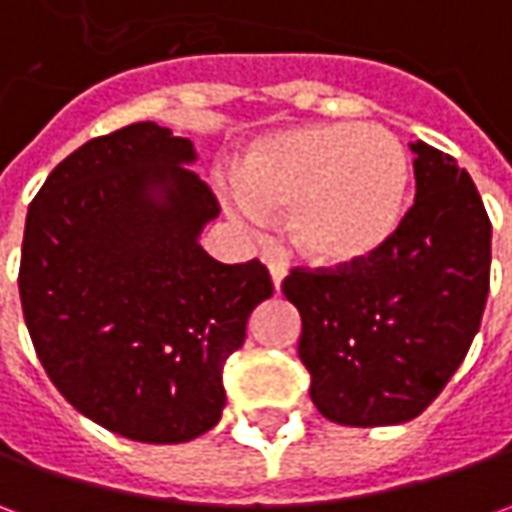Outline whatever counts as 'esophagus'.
Here are the masks:
<instances>
[{
	"label": "esophagus",
	"mask_w": 512,
	"mask_h": 512,
	"mask_svg": "<svg viewBox=\"0 0 512 512\" xmlns=\"http://www.w3.org/2000/svg\"><path fill=\"white\" fill-rule=\"evenodd\" d=\"M267 270H270V282H273V287L279 290L287 276L285 265H282V262H276V259H270V262H267Z\"/></svg>",
	"instance_id": "esophagus-1"
}]
</instances>
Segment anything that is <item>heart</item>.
<instances>
[{"mask_svg": "<svg viewBox=\"0 0 512 512\" xmlns=\"http://www.w3.org/2000/svg\"><path fill=\"white\" fill-rule=\"evenodd\" d=\"M413 165L382 125L327 122L270 133L236 168V216L287 213L290 245L322 267L373 259L402 225Z\"/></svg>", "mask_w": 512, "mask_h": 512, "instance_id": "heart-1", "label": "heart"}]
</instances>
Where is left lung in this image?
I'll return each mask as SVG.
<instances>
[{
    "instance_id": "obj_1",
    "label": "left lung",
    "mask_w": 512,
    "mask_h": 512,
    "mask_svg": "<svg viewBox=\"0 0 512 512\" xmlns=\"http://www.w3.org/2000/svg\"><path fill=\"white\" fill-rule=\"evenodd\" d=\"M410 150L416 202L396 236L362 265L293 270L282 285L302 316L310 399L336 424L416 419L482 325L493 236L482 196L453 156Z\"/></svg>"
}]
</instances>
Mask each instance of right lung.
<instances>
[{
    "label": "right lung",
    "mask_w": 512,
    "mask_h": 512,
    "mask_svg": "<svg viewBox=\"0 0 512 512\" xmlns=\"http://www.w3.org/2000/svg\"><path fill=\"white\" fill-rule=\"evenodd\" d=\"M193 162L190 139L136 122L59 162L25 219L36 356L82 416L133 442H190L222 419L227 356L273 296L259 259L222 265L199 245L219 202Z\"/></svg>",
    "instance_id": "obj_1"
}]
</instances>
